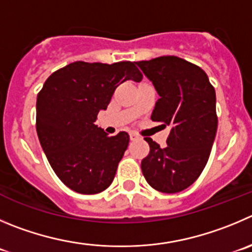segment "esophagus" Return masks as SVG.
<instances>
[{
    "label": "esophagus",
    "mask_w": 252,
    "mask_h": 252,
    "mask_svg": "<svg viewBox=\"0 0 252 252\" xmlns=\"http://www.w3.org/2000/svg\"><path fill=\"white\" fill-rule=\"evenodd\" d=\"M138 138H140V136H138L137 133H136V132H130V140L131 141H136V140H138Z\"/></svg>",
    "instance_id": "esophagus-1"
}]
</instances>
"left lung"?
Segmentation results:
<instances>
[{
	"mask_svg": "<svg viewBox=\"0 0 252 252\" xmlns=\"http://www.w3.org/2000/svg\"><path fill=\"white\" fill-rule=\"evenodd\" d=\"M136 64L159 95L151 119L171 127L164 148L145 138L150 153L141 169L153 189L178 193L198 179L209 159L218 128L215 89L202 68L176 56Z\"/></svg>",
	"mask_w": 252,
	"mask_h": 252,
	"instance_id": "obj_1",
	"label": "left lung"
}]
</instances>
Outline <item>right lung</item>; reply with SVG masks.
I'll use <instances>...</instances> for the list:
<instances>
[{"label":"right lung","mask_w":252,"mask_h":252,"mask_svg":"<svg viewBox=\"0 0 252 252\" xmlns=\"http://www.w3.org/2000/svg\"><path fill=\"white\" fill-rule=\"evenodd\" d=\"M142 76L135 62H74L45 80L37 95L38 138L53 171L71 190L97 194L112 183L130 136H109L95 121L120 84Z\"/></svg>","instance_id":"right-lung-1"}]
</instances>
